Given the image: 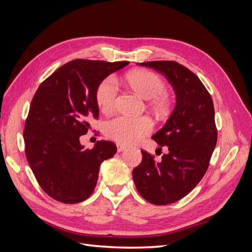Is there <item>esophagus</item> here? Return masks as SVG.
I'll use <instances>...</instances> for the list:
<instances>
[{"instance_id": "34e87169", "label": "esophagus", "mask_w": 252, "mask_h": 252, "mask_svg": "<svg viewBox=\"0 0 252 252\" xmlns=\"http://www.w3.org/2000/svg\"><path fill=\"white\" fill-rule=\"evenodd\" d=\"M117 147H118V151H119V152H121V151H123L124 149H126V146H125V145H123V144H120V143H118V144H117Z\"/></svg>"}]
</instances>
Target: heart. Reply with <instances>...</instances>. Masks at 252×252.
I'll use <instances>...</instances> for the list:
<instances>
[{"label": "heart", "instance_id": "obj_1", "mask_svg": "<svg viewBox=\"0 0 252 252\" xmlns=\"http://www.w3.org/2000/svg\"><path fill=\"white\" fill-rule=\"evenodd\" d=\"M127 85L144 98H149V106L156 112L164 114L172 105V96L166 89V82L161 75L150 70H134L126 74ZM119 85L116 78L109 75L96 88L95 100L102 112L108 113L116 108ZM154 129V123L147 117L129 118L119 116L107 121L104 132L109 139L123 144L140 141Z\"/></svg>", "mask_w": 252, "mask_h": 252}]
</instances>
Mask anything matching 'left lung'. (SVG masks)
Masks as SVG:
<instances>
[{"instance_id": "left-lung-1", "label": "left lung", "mask_w": 252, "mask_h": 252, "mask_svg": "<svg viewBox=\"0 0 252 252\" xmlns=\"http://www.w3.org/2000/svg\"><path fill=\"white\" fill-rule=\"evenodd\" d=\"M164 74L177 94V105L165 126L152 135L162 150L158 162L146 150L132 170L139 193L155 205L181 200L199 184L208 169L218 141L215 107L208 90L187 67L173 61L139 63Z\"/></svg>"}]
</instances>
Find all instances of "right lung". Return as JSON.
<instances>
[{"instance_id":"obj_1","label":"right lung","mask_w":252,"mask_h":252,"mask_svg":"<svg viewBox=\"0 0 252 252\" xmlns=\"http://www.w3.org/2000/svg\"><path fill=\"white\" fill-rule=\"evenodd\" d=\"M129 62L70 61L42 82L30 104L23 131L28 164L41 188L64 204H75L94 192L103 161L117 152L116 144L97 141L84 149L80 136L98 119L96 88Z\"/></svg>"}]
</instances>
